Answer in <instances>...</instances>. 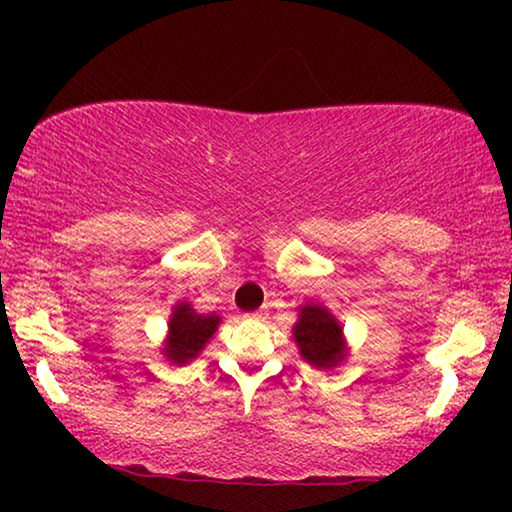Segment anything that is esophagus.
<instances>
[{"label":"esophagus","instance_id":"34e87169","mask_svg":"<svg viewBox=\"0 0 512 512\" xmlns=\"http://www.w3.org/2000/svg\"><path fill=\"white\" fill-rule=\"evenodd\" d=\"M249 319H265V312L263 310H256V312H251V314H247Z\"/></svg>","mask_w":512,"mask_h":512}]
</instances>
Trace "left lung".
Instances as JSON below:
<instances>
[{"label": "left lung", "instance_id": "8db88e82", "mask_svg": "<svg viewBox=\"0 0 512 512\" xmlns=\"http://www.w3.org/2000/svg\"><path fill=\"white\" fill-rule=\"evenodd\" d=\"M298 321L293 326V340L300 356L314 368H335L347 356L342 326L324 305L307 303L298 307Z\"/></svg>", "mask_w": 512, "mask_h": 512}]
</instances>
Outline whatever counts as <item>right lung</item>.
<instances>
[{
    "mask_svg": "<svg viewBox=\"0 0 512 512\" xmlns=\"http://www.w3.org/2000/svg\"><path fill=\"white\" fill-rule=\"evenodd\" d=\"M221 324L219 314H198L188 303H177L167 324V342L163 354L172 363L184 366L195 359Z\"/></svg>",
    "mask_w": 512,
    "mask_h": 512,
    "instance_id": "add662e5",
    "label": "right lung"
}]
</instances>
